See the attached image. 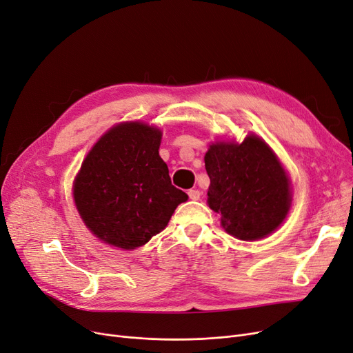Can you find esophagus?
I'll return each mask as SVG.
<instances>
[{
  "mask_svg": "<svg viewBox=\"0 0 353 353\" xmlns=\"http://www.w3.org/2000/svg\"><path fill=\"white\" fill-rule=\"evenodd\" d=\"M188 194H189V197L192 199V201H199V199H201V196H202V192L201 190H196V189H190L188 192Z\"/></svg>",
  "mask_w": 353,
  "mask_h": 353,
  "instance_id": "34e87169",
  "label": "esophagus"
}]
</instances>
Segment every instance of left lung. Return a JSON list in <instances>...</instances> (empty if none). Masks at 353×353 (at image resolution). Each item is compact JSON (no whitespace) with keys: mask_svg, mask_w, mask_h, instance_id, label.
<instances>
[{"mask_svg":"<svg viewBox=\"0 0 353 353\" xmlns=\"http://www.w3.org/2000/svg\"><path fill=\"white\" fill-rule=\"evenodd\" d=\"M205 167L210 179L208 203L221 213L228 234L255 241L285 219L291 203L288 177L261 139L248 135L242 144H212Z\"/></svg>","mask_w":353,"mask_h":353,"instance_id":"left-lung-1","label":"left lung"}]
</instances>
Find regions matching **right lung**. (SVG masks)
<instances>
[{"instance_id": "1", "label": "right lung", "mask_w": 353, "mask_h": 353, "mask_svg": "<svg viewBox=\"0 0 353 353\" xmlns=\"http://www.w3.org/2000/svg\"><path fill=\"white\" fill-rule=\"evenodd\" d=\"M161 131L140 122L111 128L76 176L73 196L85 225L99 239L134 250L170 221L188 194L172 185L159 156Z\"/></svg>"}]
</instances>
